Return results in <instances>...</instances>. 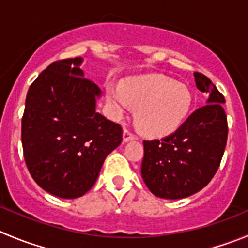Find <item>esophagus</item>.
Here are the masks:
<instances>
[{
    "mask_svg": "<svg viewBox=\"0 0 248 248\" xmlns=\"http://www.w3.org/2000/svg\"><path fill=\"white\" fill-rule=\"evenodd\" d=\"M136 140V136L133 135L132 132L124 129V143H127V142H129V140Z\"/></svg>",
    "mask_w": 248,
    "mask_h": 248,
    "instance_id": "34e87169",
    "label": "esophagus"
}]
</instances>
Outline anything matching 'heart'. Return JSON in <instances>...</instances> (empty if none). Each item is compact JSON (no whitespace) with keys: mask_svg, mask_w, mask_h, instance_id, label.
Returning a JSON list of instances; mask_svg holds the SVG:
<instances>
[{"mask_svg":"<svg viewBox=\"0 0 248 248\" xmlns=\"http://www.w3.org/2000/svg\"><path fill=\"white\" fill-rule=\"evenodd\" d=\"M106 100L115 116L137 108L136 121L143 133L163 137L176 131L192 106L188 88L163 76L128 78L122 88L106 85Z\"/></svg>","mask_w":248,"mask_h":248,"instance_id":"obj_1","label":"heart"}]
</instances>
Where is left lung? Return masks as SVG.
<instances>
[{
  "mask_svg": "<svg viewBox=\"0 0 248 248\" xmlns=\"http://www.w3.org/2000/svg\"><path fill=\"white\" fill-rule=\"evenodd\" d=\"M205 105L163 140H144L142 177L154 196L181 200L207 186L220 165L228 140L225 99L209 78L194 73Z\"/></svg>",
  "mask_w": 248,
  "mask_h": 248,
  "instance_id": "obj_1",
  "label": "left lung"
}]
</instances>
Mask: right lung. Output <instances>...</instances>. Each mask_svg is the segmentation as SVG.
<instances>
[{"label": "right lung", "instance_id": "obj_1", "mask_svg": "<svg viewBox=\"0 0 248 248\" xmlns=\"http://www.w3.org/2000/svg\"><path fill=\"white\" fill-rule=\"evenodd\" d=\"M82 57L56 61L30 85L22 120L25 164L52 196L75 200L95 184L122 128L96 111L98 85L84 78Z\"/></svg>", "mask_w": 248, "mask_h": 248}]
</instances>
